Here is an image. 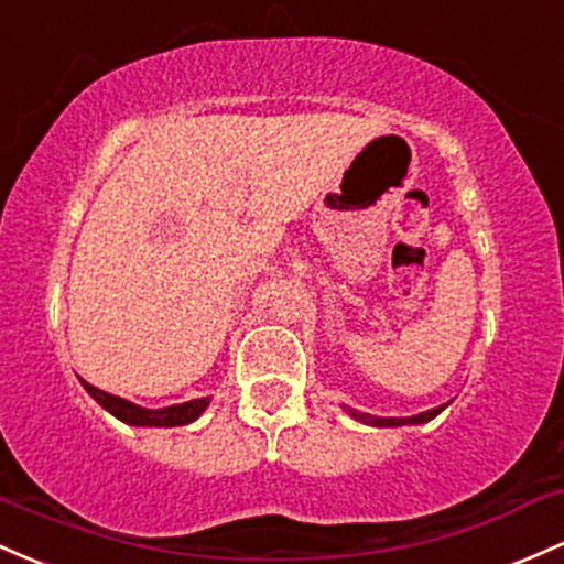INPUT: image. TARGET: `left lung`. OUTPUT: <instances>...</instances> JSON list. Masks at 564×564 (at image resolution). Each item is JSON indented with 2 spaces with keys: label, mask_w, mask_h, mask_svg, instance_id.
<instances>
[{
  "label": "left lung",
  "mask_w": 564,
  "mask_h": 564,
  "mask_svg": "<svg viewBox=\"0 0 564 564\" xmlns=\"http://www.w3.org/2000/svg\"><path fill=\"white\" fill-rule=\"evenodd\" d=\"M444 406H436V410H429V412H420V414H412V417H372V414H364V412H356L350 410V414L356 420H361V423H369V425H380V429H393V425H417V423H429L431 417H436L438 412H442Z\"/></svg>",
  "instance_id": "obj_1"
}]
</instances>
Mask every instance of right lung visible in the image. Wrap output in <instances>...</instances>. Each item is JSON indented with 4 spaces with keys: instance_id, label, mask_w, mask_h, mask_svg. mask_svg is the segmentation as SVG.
<instances>
[{
    "instance_id": "add662e5",
    "label": "right lung",
    "mask_w": 564,
    "mask_h": 564,
    "mask_svg": "<svg viewBox=\"0 0 564 564\" xmlns=\"http://www.w3.org/2000/svg\"><path fill=\"white\" fill-rule=\"evenodd\" d=\"M79 382H83L85 391H88L93 399L104 406V410L111 412L117 420H122V423L128 425H163V429H171V425H187L192 420L200 417L203 410L208 406V399H195V401H187V404L165 406V410H144V406L120 399V395L98 391V388L90 386V382L85 380Z\"/></svg>"
}]
</instances>
